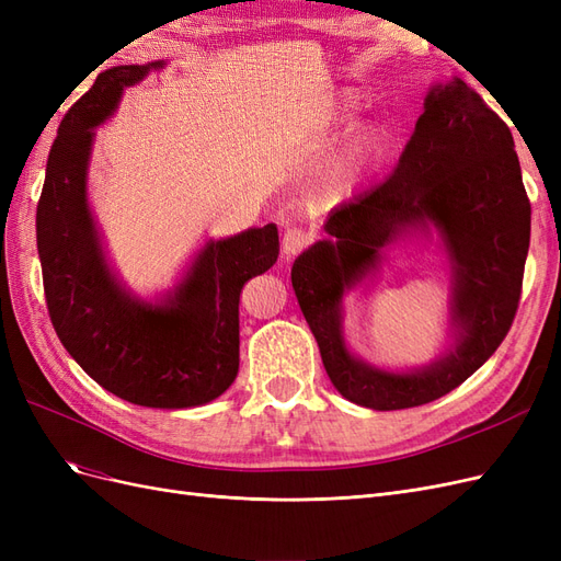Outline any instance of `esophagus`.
<instances>
[{
	"label": "esophagus",
	"mask_w": 561,
	"mask_h": 561,
	"mask_svg": "<svg viewBox=\"0 0 561 561\" xmlns=\"http://www.w3.org/2000/svg\"><path fill=\"white\" fill-rule=\"evenodd\" d=\"M311 233L304 231V229H287L283 236V252L285 257H295L304 248L311 245Z\"/></svg>",
	"instance_id": "34e87169"
}]
</instances>
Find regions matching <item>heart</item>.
Segmentation results:
<instances>
[{
  "instance_id": "1",
  "label": "heart",
  "mask_w": 561,
  "mask_h": 561,
  "mask_svg": "<svg viewBox=\"0 0 561 561\" xmlns=\"http://www.w3.org/2000/svg\"><path fill=\"white\" fill-rule=\"evenodd\" d=\"M363 147H353L344 159H339L325 175V190L330 194H344L346 186L353 182L355 173L360 171Z\"/></svg>"
}]
</instances>
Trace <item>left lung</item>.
<instances>
[{
	"instance_id": "left-lung-1",
	"label": "left lung",
	"mask_w": 561,
	"mask_h": 561,
	"mask_svg": "<svg viewBox=\"0 0 561 561\" xmlns=\"http://www.w3.org/2000/svg\"><path fill=\"white\" fill-rule=\"evenodd\" d=\"M431 226L453 264V351L412 373L371 368L345 348L343 293L376 267L386 244ZM325 231L330 239L295 260L293 287L334 388L379 412L447 396L494 355L519 307L531 203L511 128L466 81L437 83L396 171L334 208Z\"/></svg>"
}]
</instances>
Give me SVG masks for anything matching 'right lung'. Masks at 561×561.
<instances>
[{"label": "right lung", "mask_w": 561, "mask_h": 561, "mask_svg": "<svg viewBox=\"0 0 561 561\" xmlns=\"http://www.w3.org/2000/svg\"><path fill=\"white\" fill-rule=\"evenodd\" d=\"M159 67H110L67 110L46 161L37 250L50 322L79 367L116 398L184 410L219 398L239 375L241 290L276 264L278 229L208 241L161 304L140 301L116 280L87 196L93 128L126 87Z\"/></svg>", "instance_id": "1"}]
</instances>
